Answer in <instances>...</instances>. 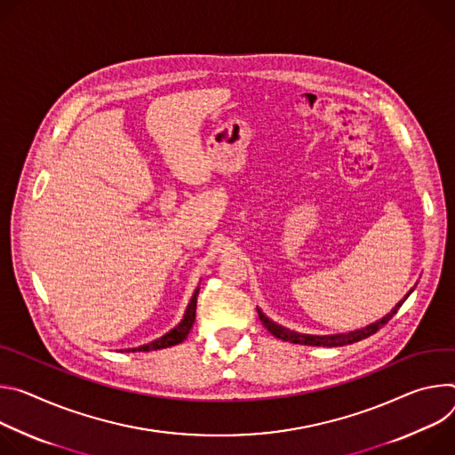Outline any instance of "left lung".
<instances>
[{"label":"left lung","instance_id":"1","mask_svg":"<svg viewBox=\"0 0 455 455\" xmlns=\"http://www.w3.org/2000/svg\"><path fill=\"white\" fill-rule=\"evenodd\" d=\"M414 291V287L405 294V298L399 299L397 304L392 307V311L388 315H385L383 318H379L378 322L363 327V329H356V331H350V332H341V334H323V336H316V334H304V332H296V331H291L283 325H278L276 322H273L271 318H267L262 309L257 307L259 311V318L260 322L264 323V327L275 336V338H280L283 341H291V343H299V345H311V347H343V345H348V343H356L360 339H365L369 336H372L374 332H378L395 313L397 309L403 306V301H405L411 292Z\"/></svg>","mask_w":455,"mask_h":455}]
</instances>
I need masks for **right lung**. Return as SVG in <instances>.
Segmentation results:
<instances>
[{"label":"right lung","instance_id":"add662e5","mask_svg":"<svg viewBox=\"0 0 455 455\" xmlns=\"http://www.w3.org/2000/svg\"><path fill=\"white\" fill-rule=\"evenodd\" d=\"M198 289H200V287H196V289L193 291V296H191V299H189V304H188V307H186V311H184V316H182V320L179 322V325H175L170 332H166L164 336H161V338H157V339H154V341L144 343V345H140V347L126 348V352H148V350H159V348L173 347V345H177V343L184 341V339H186V336L189 334L191 327H193V322H195V311H196V296H198Z\"/></svg>","mask_w":455,"mask_h":455}]
</instances>
